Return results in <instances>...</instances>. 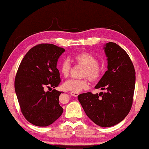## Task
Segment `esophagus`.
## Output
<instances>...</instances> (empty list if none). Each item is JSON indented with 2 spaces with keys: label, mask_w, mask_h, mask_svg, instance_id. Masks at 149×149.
<instances>
[{
  "label": "esophagus",
  "mask_w": 149,
  "mask_h": 149,
  "mask_svg": "<svg viewBox=\"0 0 149 149\" xmlns=\"http://www.w3.org/2000/svg\"><path fill=\"white\" fill-rule=\"evenodd\" d=\"M70 94H71V95H72L74 97H77L79 95L78 93H75V92H73V91L70 92Z\"/></svg>",
  "instance_id": "1"
}]
</instances>
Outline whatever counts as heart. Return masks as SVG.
Segmentation results:
<instances>
[{
  "instance_id": "1",
  "label": "heart",
  "mask_w": 149,
  "mask_h": 149,
  "mask_svg": "<svg viewBox=\"0 0 149 149\" xmlns=\"http://www.w3.org/2000/svg\"><path fill=\"white\" fill-rule=\"evenodd\" d=\"M73 60L77 65L84 68L82 70L81 77H87L93 82H96L100 80L103 75V69L98 64V60L95 56L87 52H81L75 54L73 56ZM59 70L63 77H68L71 73V65L68 59H64L62 61L59 66ZM89 83L87 78L81 79H70L65 81L63 84V89L68 91H71L78 93L85 89L89 88Z\"/></svg>"
}]
</instances>
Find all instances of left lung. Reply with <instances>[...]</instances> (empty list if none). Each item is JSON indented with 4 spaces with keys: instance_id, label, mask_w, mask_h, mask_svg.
<instances>
[{
    "instance_id": "8db88e82",
    "label": "left lung",
    "mask_w": 149,
    "mask_h": 149,
    "mask_svg": "<svg viewBox=\"0 0 149 149\" xmlns=\"http://www.w3.org/2000/svg\"><path fill=\"white\" fill-rule=\"evenodd\" d=\"M107 70L95 88L105 92L81 93L77 98L87 116L102 127L122 121L131 109L135 86V71L125 51L114 42L104 46Z\"/></svg>"
}]
</instances>
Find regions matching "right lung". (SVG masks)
I'll return each mask as SVG.
<instances>
[{
	"mask_svg": "<svg viewBox=\"0 0 149 149\" xmlns=\"http://www.w3.org/2000/svg\"><path fill=\"white\" fill-rule=\"evenodd\" d=\"M65 49L51 44L36 45L22 59L16 73L15 88L26 119L38 127H47L63 113L59 103L60 91H45L60 84L57 62Z\"/></svg>",
	"mask_w": 149,
	"mask_h": 149,
	"instance_id": "1",
	"label": "right lung"
}]
</instances>
